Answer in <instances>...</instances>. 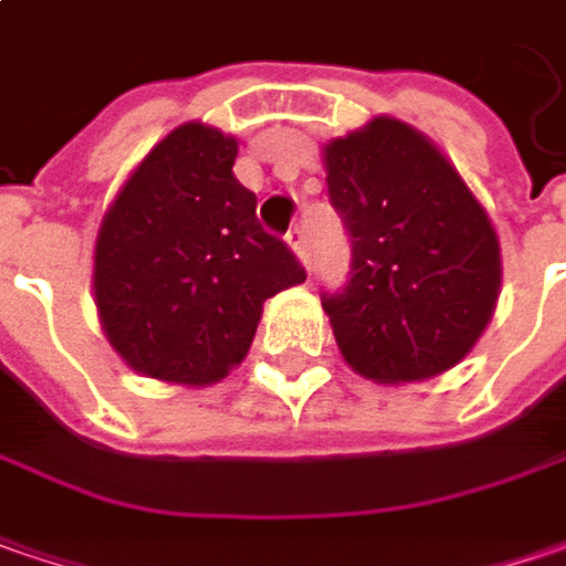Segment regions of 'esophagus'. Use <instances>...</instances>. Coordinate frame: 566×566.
Here are the masks:
<instances>
[{"mask_svg":"<svg viewBox=\"0 0 566 566\" xmlns=\"http://www.w3.org/2000/svg\"><path fill=\"white\" fill-rule=\"evenodd\" d=\"M287 243H291V250L297 253L301 262H307V234H304V228H301V224H294V228L287 231Z\"/></svg>","mask_w":566,"mask_h":566,"instance_id":"esophagus-1","label":"esophagus"}]
</instances>
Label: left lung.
Masks as SVG:
<instances>
[{"instance_id":"left-lung-1","label":"left lung","mask_w":566,"mask_h":566,"mask_svg":"<svg viewBox=\"0 0 566 566\" xmlns=\"http://www.w3.org/2000/svg\"><path fill=\"white\" fill-rule=\"evenodd\" d=\"M352 279L323 294L342 357L374 382H415L472 352L501 294V243L440 148L377 116L323 148Z\"/></svg>"}]
</instances>
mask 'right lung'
Listing matches in <instances>:
<instances>
[{
  "mask_svg": "<svg viewBox=\"0 0 566 566\" xmlns=\"http://www.w3.org/2000/svg\"><path fill=\"white\" fill-rule=\"evenodd\" d=\"M237 138L184 123L145 155L101 221L94 304L133 370L209 386L247 357L262 304L307 279L256 221Z\"/></svg>",
  "mask_w": 566,
  "mask_h": 566,
  "instance_id": "right-lung-1",
  "label": "right lung"
}]
</instances>
